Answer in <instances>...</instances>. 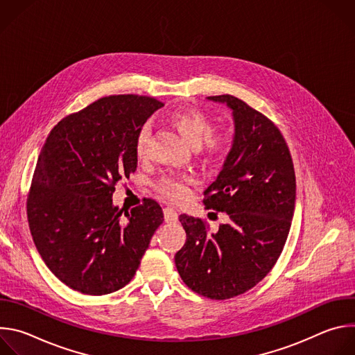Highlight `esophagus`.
I'll return each instance as SVG.
<instances>
[{"mask_svg": "<svg viewBox=\"0 0 355 355\" xmlns=\"http://www.w3.org/2000/svg\"><path fill=\"white\" fill-rule=\"evenodd\" d=\"M164 219L166 222H177L178 220V212L174 208H166L164 209Z\"/></svg>", "mask_w": 355, "mask_h": 355, "instance_id": "esophagus-1", "label": "esophagus"}]
</instances>
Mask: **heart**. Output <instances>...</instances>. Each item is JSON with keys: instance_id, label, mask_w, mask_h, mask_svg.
I'll return each instance as SVG.
<instances>
[{"instance_id": "1", "label": "heart", "mask_w": 355, "mask_h": 355, "mask_svg": "<svg viewBox=\"0 0 355 355\" xmlns=\"http://www.w3.org/2000/svg\"><path fill=\"white\" fill-rule=\"evenodd\" d=\"M168 121L189 144H199L207 153H218L229 141L227 130L223 128H211L208 116L198 110L175 111L170 115ZM147 141L148 129L143 128L135 143V153L139 160H144L147 156ZM191 182L192 177L189 175H167L159 182V189L171 199H182Z\"/></svg>"}]
</instances>
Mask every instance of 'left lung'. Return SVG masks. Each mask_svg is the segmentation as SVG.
I'll return each instance as SVG.
<instances>
[{"mask_svg":"<svg viewBox=\"0 0 355 355\" xmlns=\"http://www.w3.org/2000/svg\"><path fill=\"white\" fill-rule=\"evenodd\" d=\"M232 111V148L204 204L229 222L209 233L205 223L180 215L187 241L175 267L193 292L229 299L257 285L275 266L295 211L292 157L278 128L233 95L208 96Z\"/></svg>","mask_w":355,"mask_h":355,"instance_id":"obj_1","label":"left lung"}]
</instances>
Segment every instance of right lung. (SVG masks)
Masks as SVG:
<instances>
[{
  "label": "right lung",
  "instance_id": "obj_1",
  "mask_svg": "<svg viewBox=\"0 0 355 355\" xmlns=\"http://www.w3.org/2000/svg\"><path fill=\"white\" fill-rule=\"evenodd\" d=\"M164 107L140 95H111L60 121L37 157L28 222L39 254L63 284L107 295L135 277L151 236L163 223L153 199L121 211L115 185L136 171L135 143Z\"/></svg>",
  "mask_w": 355,
  "mask_h": 355
}]
</instances>
